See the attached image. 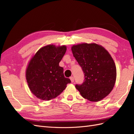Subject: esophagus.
<instances>
[{"instance_id":"34e87169","label":"esophagus","mask_w":134,"mask_h":134,"mask_svg":"<svg viewBox=\"0 0 134 134\" xmlns=\"http://www.w3.org/2000/svg\"><path fill=\"white\" fill-rule=\"evenodd\" d=\"M70 80H71V82L73 83V82H74V78L73 76H71L70 78Z\"/></svg>"}]
</instances>
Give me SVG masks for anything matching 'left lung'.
<instances>
[{
  "mask_svg": "<svg viewBox=\"0 0 134 134\" xmlns=\"http://www.w3.org/2000/svg\"><path fill=\"white\" fill-rule=\"evenodd\" d=\"M73 55L84 72V80L75 87L85 99L98 102L115 86L116 68L108 52L96 43H82L71 47Z\"/></svg>",
  "mask_w": 134,
  "mask_h": 134,
  "instance_id": "1",
  "label": "left lung"
}]
</instances>
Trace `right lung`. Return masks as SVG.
<instances>
[{
  "mask_svg": "<svg viewBox=\"0 0 134 134\" xmlns=\"http://www.w3.org/2000/svg\"><path fill=\"white\" fill-rule=\"evenodd\" d=\"M65 46L47 45L36 52L28 64L26 79L31 91L38 98L49 100L60 95L70 83L59 63L65 54Z\"/></svg>",
  "mask_w": 134,
  "mask_h": 134,
  "instance_id": "obj_1",
  "label": "right lung"
}]
</instances>
